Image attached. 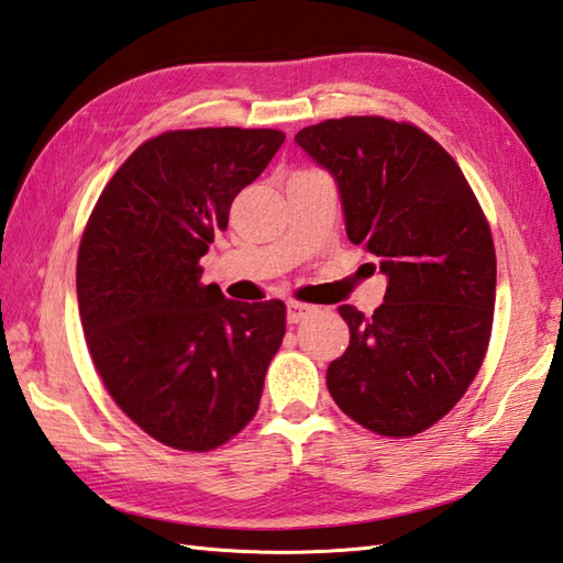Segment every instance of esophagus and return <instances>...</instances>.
Wrapping results in <instances>:
<instances>
[{
	"instance_id": "esophagus-1",
	"label": "esophagus",
	"mask_w": 563,
	"mask_h": 563,
	"mask_svg": "<svg viewBox=\"0 0 563 563\" xmlns=\"http://www.w3.org/2000/svg\"><path fill=\"white\" fill-rule=\"evenodd\" d=\"M312 312H317L314 305L297 302V300H290V302H288V321H290V324H297V321L307 319Z\"/></svg>"
}]
</instances>
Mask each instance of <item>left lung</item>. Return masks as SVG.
Masks as SVG:
<instances>
[{
    "label": "left lung",
    "instance_id": "left-lung-1",
    "mask_svg": "<svg viewBox=\"0 0 563 563\" xmlns=\"http://www.w3.org/2000/svg\"><path fill=\"white\" fill-rule=\"evenodd\" d=\"M295 142L333 176L345 234L387 275L373 317L339 307L351 343L327 387L377 435L423 433L462 399L492 339L496 251L479 200L411 123L349 115L302 128Z\"/></svg>",
    "mask_w": 563,
    "mask_h": 563
}]
</instances>
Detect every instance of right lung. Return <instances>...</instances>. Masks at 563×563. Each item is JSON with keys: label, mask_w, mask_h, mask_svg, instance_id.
Listing matches in <instances>:
<instances>
[{"label": "right lung", "mask_w": 563, "mask_h": 563, "mask_svg": "<svg viewBox=\"0 0 563 563\" xmlns=\"http://www.w3.org/2000/svg\"><path fill=\"white\" fill-rule=\"evenodd\" d=\"M283 140L268 128L152 137L113 174L81 234L91 361L130 421L169 448L214 450L256 416L285 305L227 300L200 283V258Z\"/></svg>", "instance_id": "1"}]
</instances>
